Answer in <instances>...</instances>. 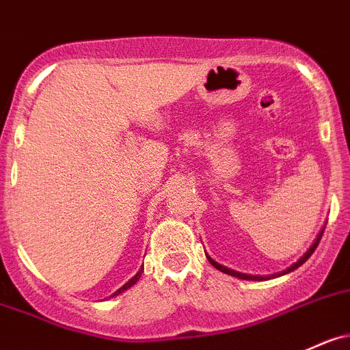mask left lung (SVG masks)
<instances>
[{
    "label": "left lung",
    "instance_id": "left-lung-1",
    "mask_svg": "<svg viewBox=\"0 0 350 350\" xmlns=\"http://www.w3.org/2000/svg\"><path fill=\"white\" fill-rule=\"evenodd\" d=\"M322 232L324 231H321V234H319L317 236V239H316V243L312 244V247L309 249V251L306 252L304 256L301 257V259L297 260V262L295 264H293V266H291L289 269H286V271L284 272H279V274H274L272 275V278H278V275H282V274H287V272H291V271H294V269H297L299 266H302V264L306 262L307 259H309L310 256H312V252L316 251V247H317V244H319V241H321V237H322ZM207 256V254H206ZM207 259H209V262L213 264L214 267L217 269V271H221V272H224V274H229V275H234V278H239V279H244V281H262V279H267V278H260V275H251V274H241V272H236V271H232V269H228V267H224V266H221V264H217L216 260H213L211 259L209 256H207ZM269 278H271V275H269Z\"/></svg>",
    "mask_w": 350,
    "mask_h": 350
}]
</instances>
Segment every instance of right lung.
<instances>
[{"instance_id":"add662e5","label":"right lung","mask_w":350,"mask_h":350,"mask_svg":"<svg viewBox=\"0 0 350 350\" xmlns=\"http://www.w3.org/2000/svg\"><path fill=\"white\" fill-rule=\"evenodd\" d=\"M141 272H143V267H141V269H139V272H137V274H136V275H134V278H133V279H129V281H128V282H126V284H124V286H122V287H121V289H118V291H116V293H114L113 295H118V294H121V293H122V291L129 289V287H131V286H134V284H136V282H137V279H139V278H141Z\"/></svg>"}]
</instances>
